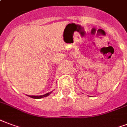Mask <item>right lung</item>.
Instances as JSON below:
<instances>
[{
  "label": "right lung",
  "mask_w": 127,
  "mask_h": 127,
  "mask_svg": "<svg viewBox=\"0 0 127 127\" xmlns=\"http://www.w3.org/2000/svg\"><path fill=\"white\" fill-rule=\"evenodd\" d=\"M53 91H51L50 92H48V93H47L45 94H43V95H41V96H31V95H27V96L29 97H31L32 98H35V99H40V98H44V97H46V96H49L50 94L52 93Z\"/></svg>",
  "instance_id": "obj_1"
}]
</instances>
